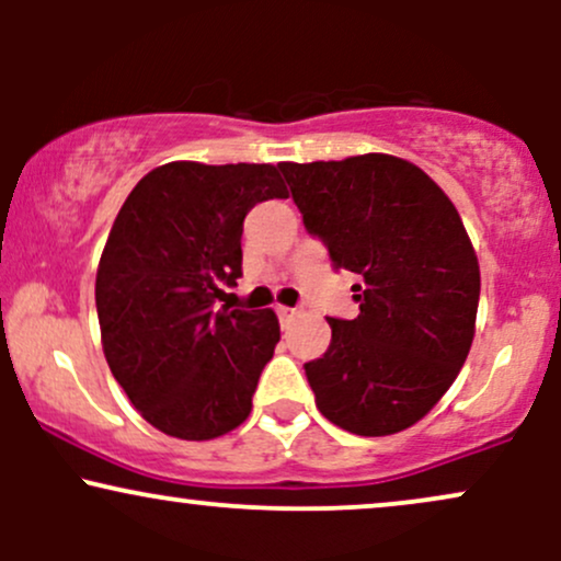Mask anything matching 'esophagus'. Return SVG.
Here are the masks:
<instances>
[{
    "label": "esophagus",
    "instance_id": "obj_1",
    "mask_svg": "<svg viewBox=\"0 0 561 561\" xmlns=\"http://www.w3.org/2000/svg\"><path fill=\"white\" fill-rule=\"evenodd\" d=\"M295 313H298V308H289V306H276V317H279L282 324H287V321L293 319Z\"/></svg>",
    "mask_w": 561,
    "mask_h": 561
}]
</instances>
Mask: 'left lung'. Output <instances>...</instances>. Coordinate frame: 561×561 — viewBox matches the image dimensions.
Wrapping results in <instances>:
<instances>
[{
	"mask_svg": "<svg viewBox=\"0 0 561 561\" xmlns=\"http://www.w3.org/2000/svg\"><path fill=\"white\" fill-rule=\"evenodd\" d=\"M308 234L358 274L356 319L306 364L321 414L353 435L401 433L454 385L472 347L480 266L459 210L414 163L369 152L279 163Z\"/></svg>",
	"mask_w": 561,
	"mask_h": 561,
	"instance_id": "obj_1",
	"label": "left lung"
}]
</instances>
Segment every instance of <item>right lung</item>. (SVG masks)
I'll return each mask as SVG.
<instances>
[{
  "label": "right lung",
  "mask_w": 561,
  "mask_h": 561,
  "mask_svg": "<svg viewBox=\"0 0 561 561\" xmlns=\"http://www.w3.org/2000/svg\"><path fill=\"white\" fill-rule=\"evenodd\" d=\"M287 197L268 163L152 169L126 197L96 268L107 366L152 427L214 440L248 420L263 366L279 343L272 308H216L242 276V221Z\"/></svg>",
  "instance_id": "obj_1"
}]
</instances>
